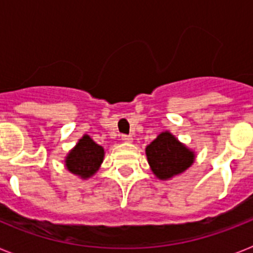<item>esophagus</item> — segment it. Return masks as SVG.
I'll use <instances>...</instances> for the list:
<instances>
[{
	"label": "esophagus",
	"mask_w": 253,
	"mask_h": 253,
	"mask_svg": "<svg viewBox=\"0 0 253 253\" xmlns=\"http://www.w3.org/2000/svg\"><path fill=\"white\" fill-rule=\"evenodd\" d=\"M122 140L125 143H131L133 142V138H131V135H128V134H123Z\"/></svg>",
	"instance_id": "1"
}]
</instances>
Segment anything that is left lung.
<instances>
[{
    "mask_svg": "<svg viewBox=\"0 0 253 253\" xmlns=\"http://www.w3.org/2000/svg\"><path fill=\"white\" fill-rule=\"evenodd\" d=\"M152 171L161 180H167L189 169L194 162V153L181 144L171 133H161L146 148Z\"/></svg>",
    "mask_w": 253,
    "mask_h": 253,
    "instance_id": "left-lung-1",
    "label": "left lung"
}]
</instances>
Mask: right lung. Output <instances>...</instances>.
Listing matches in <instances>:
<instances>
[{"instance_id":"add662e5","label":"right lung","mask_w":253,"mask_h":253,"mask_svg":"<svg viewBox=\"0 0 253 253\" xmlns=\"http://www.w3.org/2000/svg\"><path fill=\"white\" fill-rule=\"evenodd\" d=\"M104 160V148L96 144L88 135H84L77 146L69 152L66 166L75 175L87 178L92 176Z\"/></svg>"}]
</instances>
